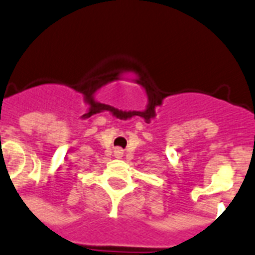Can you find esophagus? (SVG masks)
Instances as JSON below:
<instances>
[{
  "label": "esophagus",
  "instance_id": "obj_1",
  "mask_svg": "<svg viewBox=\"0 0 255 255\" xmlns=\"http://www.w3.org/2000/svg\"><path fill=\"white\" fill-rule=\"evenodd\" d=\"M122 154H123L122 149L117 148L116 151H114V156H117V158H120V157H122Z\"/></svg>",
  "mask_w": 255,
  "mask_h": 255
}]
</instances>
